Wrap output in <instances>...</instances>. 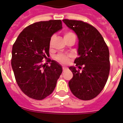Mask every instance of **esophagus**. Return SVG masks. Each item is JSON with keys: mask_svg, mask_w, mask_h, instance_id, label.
Returning <instances> with one entry per match:
<instances>
[{"mask_svg": "<svg viewBox=\"0 0 123 123\" xmlns=\"http://www.w3.org/2000/svg\"><path fill=\"white\" fill-rule=\"evenodd\" d=\"M66 69H67V67H63V71H65Z\"/></svg>", "mask_w": 123, "mask_h": 123, "instance_id": "esophagus-1", "label": "esophagus"}]
</instances>
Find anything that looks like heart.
I'll return each mask as SVG.
<instances>
[{
	"label": "heart",
	"mask_w": 123,
	"mask_h": 123,
	"mask_svg": "<svg viewBox=\"0 0 123 123\" xmlns=\"http://www.w3.org/2000/svg\"><path fill=\"white\" fill-rule=\"evenodd\" d=\"M75 36L73 32H66L64 34V38L67 39V38L70 37ZM69 57L70 56L68 55H65V54H58L57 56H56V59L60 62L62 63L67 64L68 63V62L69 60Z\"/></svg>",
	"instance_id": "heart-1"
}]
</instances>
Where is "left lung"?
I'll use <instances>...</instances> for the list:
<instances>
[{
    "mask_svg": "<svg viewBox=\"0 0 123 123\" xmlns=\"http://www.w3.org/2000/svg\"><path fill=\"white\" fill-rule=\"evenodd\" d=\"M69 29L78 36L79 57L74 60L76 67H70L73 76L68 85L77 98L89 100L96 97L105 87L110 73L108 46L98 30L93 26L78 20L63 19Z\"/></svg>",
    "mask_w": 123,
    "mask_h": 123,
    "instance_id": "8db88e82",
    "label": "left lung"
}]
</instances>
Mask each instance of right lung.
Returning a JSON list of instances; mask_svg holds the SVG:
<instances>
[{
  "instance_id": "right-lung-1",
  "label": "right lung",
  "mask_w": 123,
  "mask_h": 123,
  "mask_svg": "<svg viewBox=\"0 0 123 123\" xmlns=\"http://www.w3.org/2000/svg\"><path fill=\"white\" fill-rule=\"evenodd\" d=\"M62 29L60 19L34 23L21 31L13 45L11 63L15 79L30 98L44 99L55 88L62 67L54 60L49 61L50 66L42 60L49 55L51 37Z\"/></svg>"
}]
</instances>
